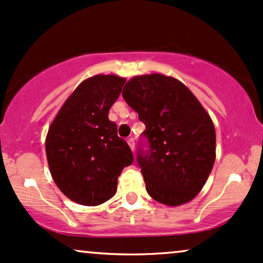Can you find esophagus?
<instances>
[{
    "mask_svg": "<svg viewBox=\"0 0 263 263\" xmlns=\"http://www.w3.org/2000/svg\"><path fill=\"white\" fill-rule=\"evenodd\" d=\"M128 145H129V146H130L132 151L135 150V141H134V139H133V138L128 139Z\"/></svg>",
    "mask_w": 263,
    "mask_h": 263,
    "instance_id": "34e87169",
    "label": "esophagus"
}]
</instances>
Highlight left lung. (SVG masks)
Returning a JSON list of instances; mask_svg holds the SVG:
<instances>
[{"instance_id":"8db88e82","label":"left lung","mask_w":263,"mask_h":263,"mask_svg":"<svg viewBox=\"0 0 263 263\" xmlns=\"http://www.w3.org/2000/svg\"><path fill=\"white\" fill-rule=\"evenodd\" d=\"M122 95L146 126L148 150L139 148L137 160L148 195L167 206L189 202L216 160L209 113L183 83L162 74L132 78Z\"/></svg>"}]
</instances>
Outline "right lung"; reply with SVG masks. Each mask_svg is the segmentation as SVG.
Wrapping results in <instances>:
<instances>
[{
  "mask_svg": "<svg viewBox=\"0 0 263 263\" xmlns=\"http://www.w3.org/2000/svg\"><path fill=\"white\" fill-rule=\"evenodd\" d=\"M124 78L95 76L84 80L57 113L46 137L51 176L74 202L97 206L115 196L123 168L134 161L117 135L108 112L121 95Z\"/></svg>",
  "mask_w": 263,
  "mask_h": 263,
  "instance_id": "obj_1",
  "label": "right lung"
}]
</instances>
